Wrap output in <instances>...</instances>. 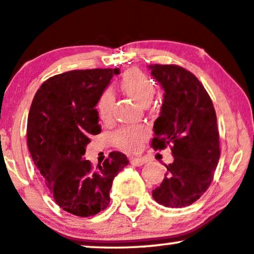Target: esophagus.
Segmentation results:
<instances>
[{"label":"esophagus","instance_id":"1","mask_svg":"<svg viewBox=\"0 0 254 254\" xmlns=\"http://www.w3.org/2000/svg\"><path fill=\"white\" fill-rule=\"evenodd\" d=\"M146 162V160L143 158H130V164H132L133 166H137V167H139V166H142L143 164H145Z\"/></svg>","mask_w":254,"mask_h":254}]
</instances>
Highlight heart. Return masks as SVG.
Listing matches in <instances>:
<instances>
[{
  "label": "heart",
  "mask_w": 254,
  "mask_h": 254,
  "mask_svg": "<svg viewBox=\"0 0 254 254\" xmlns=\"http://www.w3.org/2000/svg\"><path fill=\"white\" fill-rule=\"evenodd\" d=\"M121 88L127 95L135 100L137 103L147 106L152 101L155 94V84L145 73L139 69H129L121 79ZM115 96L111 89H106L98 100L99 114L102 119H108L114 107ZM148 136V132L143 126L122 127L114 133L113 140L115 145L126 151H137Z\"/></svg>",
  "instance_id": "1"
}]
</instances>
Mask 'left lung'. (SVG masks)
<instances>
[{"instance_id":"1","label":"left lung","mask_w":254,"mask_h":254,"mask_svg":"<svg viewBox=\"0 0 254 254\" xmlns=\"http://www.w3.org/2000/svg\"><path fill=\"white\" fill-rule=\"evenodd\" d=\"M165 90L160 117L154 122L152 147H171L174 161L153 198L166 207L181 208L196 201L213 180L220 158L213 103L195 75L177 64L148 65Z\"/></svg>"}]
</instances>
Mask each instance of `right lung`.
I'll use <instances>...</instances> for the list:
<instances>
[{"label":"right lung","mask_w":254,"mask_h":254,"mask_svg":"<svg viewBox=\"0 0 254 254\" xmlns=\"http://www.w3.org/2000/svg\"><path fill=\"white\" fill-rule=\"evenodd\" d=\"M115 69H81L54 75L34 96L27 124L31 159L55 202L68 213L90 217L107 208L113 179L125 166L121 152L94 170L82 156L89 136L101 132L95 109Z\"/></svg>","instance_id":"obj_1"}]
</instances>
